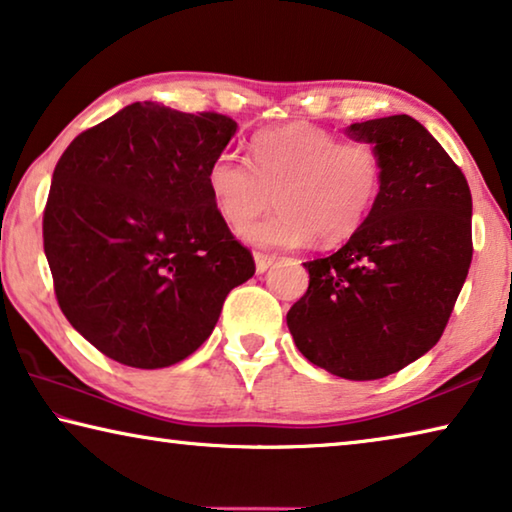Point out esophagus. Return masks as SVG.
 <instances>
[{
  "instance_id": "34e87169",
  "label": "esophagus",
  "mask_w": 512,
  "mask_h": 512,
  "mask_svg": "<svg viewBox=\"0 0 512 512\" xmlns=\"http://www.w3.org/2000/svg\"><path fill=\"white\" fill-rule=\"evenodd\" d=\"M275 262V257L271 255H262V253H255V269L257 273H264L269 266Z\"/></svg>"
}]
</instances>
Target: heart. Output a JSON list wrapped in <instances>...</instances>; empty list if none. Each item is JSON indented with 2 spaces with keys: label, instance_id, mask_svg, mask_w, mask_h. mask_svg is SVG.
I'll return each instance as SVG.
<instances>
[{
  "label": "heart",
  "instance_id": "1",
  "mask_svg": "<svg viewBox=\"0 0 512 512\" xmlns=\"http://www.w3.org/2000/svg\"><path fill=\"white\" fill-rule=\"evenodd\" d=\"M385 157L371 141H342L312 123L257 132L250 161L223 150L209 161L205 184L218 216L240 230L272 196L281 212L241 237L259 248H300L319 237L337 246L358 234L385 186Z\"/></svg>",
  "mask_w": 512,
  "mask_h": 512
}]
</instances>
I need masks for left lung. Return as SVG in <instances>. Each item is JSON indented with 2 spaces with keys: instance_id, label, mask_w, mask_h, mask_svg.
Returning a JSON list of instances; mask_svg holds the SVG:
<instances>
[{
  "instance_id": "8db88e82",
  "label": "left lung",
  "mask_w": 512,
  "mask_h": 512,
  "mask_svg": "<svg viewBox=\"0 0 512 512\" xmlns=\"http://www.w3.org/2000/svg\"><path fill=\"white\" fill-rule=\"evenodd\" d=\"M346 134L383 152V193L337 253L305 262L310 287L287 326L316 367L378 380L440 342L472 264V193L442 145L405 113L353 123Z\"/></svg>"
}]
</instances>
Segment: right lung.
Returning <instances> with one entry per match:
<instances>
[{"label": "right lung", "mask_w": 512, "mask_h": 512, "mask_svg": "<svg viewBox=\"0 0 512 512\" xmlns=\"http://www.w3.org/2000/svg\"><path fill=\"white\" fill-rule=\"evenodd\" d=\"M237 132L223 113L134 102L81 132L54 168L43 246L61 312L136 369L189 358L255 259L212 205L209 161Z\"/></svg>", "instance_id": "obj_1"}]
</instances>
